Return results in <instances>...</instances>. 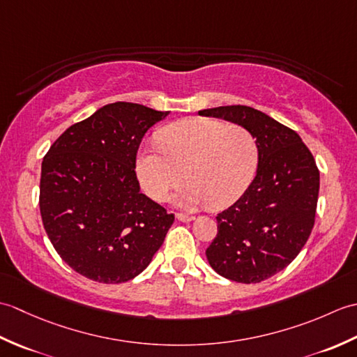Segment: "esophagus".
<instances>
[{"label":"esophagus","mask_w":357,"mask_h":357,"mask_svg":"<svg viewBox=\"0 0 357 357\" xmlns=\"http://www.w3.org/2000/svg\"><path fill=\"white\" fill-rule=\"evenodd\" d=\"M176 219L181 222H190L195 219V216H190V215H185V213H178L176 215Z\"/></svg>","instance_id":"34e87169"}]
</instances>
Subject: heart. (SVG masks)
Segmentation results:
<instances>
[{
    "instance_id": "heart-1",
    "label": "heart",
    "mask_w": 357,
    "mask_h": 357,
    "mask_svg": "<svg viewBox=\"0 0 357 357\" xmlns=\"http://www.w3.org/2000/svg\"><path fill=\"white\" fill-rule=\"evenodd\" d=\"M159 146L138 155L136 174L151 199L164 201L173 188L188 183L174 204L184 208L208 204L233 206L252 184L257 167V142L242 126L213 118H187L164 127Z\"/></svg>"
}]
</instances>
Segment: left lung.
<instances>
[{"label":"left lung","mask_w":357,"mask_h":357,"mask_svg":"<svg viewBox=\"0 0 357 357\" xmlns=\"http://www.w3.org/2000/svg\"><path fill=\"white\" fill-rule=\"evenodd\" d=\"M201 116L245 127L257 142V170L247 192L216 216L218 234L206 250L218 275L256 284L284 270L313 230L319 170L291 128L247 105L206 109Z\"/></svg>","instance_id":"1"}]
</instances>
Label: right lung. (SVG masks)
Instances as JSON below:
<instances>
[{"label":"right lung","mask_w":357,"mask_h":357,"mask_svg":"<svg viewBox=\"0 0 357 357\" xmlns=\"http://www.w3.org/2000/svg\"><path fill=\"white\" fill-rule=\"evenodd\" d=\"M169 112L113 102L70 126L43 159L40 211L58 255L96 282L138 276L162 245L174 216L141 193L136 153Z\"/></svg>","instance_id":"1"}]
</instances>
